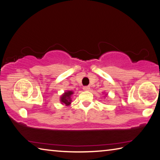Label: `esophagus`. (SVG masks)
Instances as JSON below:
<instances>
[{
  "instance_id": "obj_1",
  "label": "esophagus",
  "mask_w": 160,
  "mask_h": 160,
  "mask_svg": "<svg viewBox=\"0 0 160 160\" xmlns=\"http://www.w3.org/2000/svg\"><path fill=\"white\" fill-rule=\"evenodd\" d=\"M83 89L84 91H90L91 88H90V86H84V87L83 88Z\"/></svg>"
}]
</instances>
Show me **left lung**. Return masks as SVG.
<instances>
[{
  "instance_id": "1",
  "label": "left lung",
  "mask_w": 160,
  "mask_h": 160,
  "mask_svg": "<svg viewBox=\"0 0 160 160\" xmlns=\"http://www.w3.org/2000/svg\"><path fill=\"white\" fill-rule=\"evenodd\" d=\"M103 94H104V93H103ZM107 95H108V94H105V96H107Z\"/></svg>"
}]
</instances>
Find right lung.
<instances>
[{
  "label": "right lung",
  "instance_id": "add662e5",
  "mask_svg": "<svg viewBox=\"0 0 160 160\" xmlns=\"http://www.w3.org/2000/svg\"><path fill=\"white\" fill-rule=\"evenodd\" d=\"M74 94L72 91H66L64 93L60 96V102L62 105L69 106L71 105L72 102V96Z\"/></svg>",
  "mask_w": 160,
  "mask_h": 160
}]
</instances>
